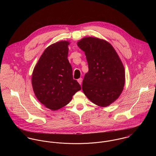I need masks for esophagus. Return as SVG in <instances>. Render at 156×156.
Returning <instances> with one entry per match:
<instances>
[{
    "instance_id": "obj_1",
    "label": "esophagus",
    "mask_w": 156,
    "mask_h": 156,
    "mask_svg": "<svg viewBox=\"0 0 156 156\" xmlns=\"http://www.w3.org/2000/svg\"><path fill=\"white\" fill-rule=\"evenodd\" d=\"M77 81H78V82L81 85V84H82V78H80V79H79L77 80Z\"/></svg>"
}]
</instances>
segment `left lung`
Returning <instances> with one entry per match:
<instances>
[{
  "label": "left lung",
  "instance_id": "1",
  "mask_svg": "<svg viewBox=\"0 0 156 156\" xmlns=\"http://www.w3.org/2000/svg\"><path fill=\"white\" fill-rule=\"evenodd\" d=\"M85 51L89 71L85 74L82 89L92 103L106 107L121 94L125 84L123 64L114 48L108 41L94 37L77 43Z\"/></svg>",
  "mask_w": 156,
  "mask_h": 156
}]
</instances>
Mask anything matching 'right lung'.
I'll return each instance as SVG.
<instances>
[{"label": "right lung", "instance_id": "1", "mask_svg": "<svg viewBox=\"0 0 156 156\" xmlns=\"http://www.w3.org/2000/svg\"><path fill=\"white\" fill-rule=\"evenodd\" d=\"M67 41L57 42L46 48L34 69L32 85L37 99L46 108L56 111L66 106L81 89L73 79L68 59Z\"/></svg>", "mask_w": 156, "mask_h": 156}]
</instances>
